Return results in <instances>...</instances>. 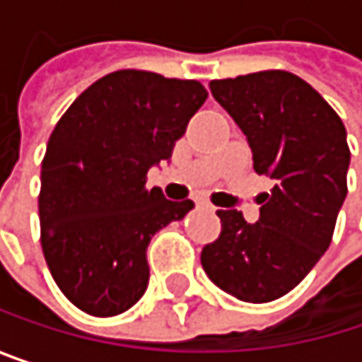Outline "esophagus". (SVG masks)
Masks as SVG:
<instances>
[{
  "label": "esophagus",
  "mask_w": 362,
  "mask_h": 362,
  "mask_svg": "<svg viewBox=\"0 0 362 362\" xmlns=\"http://www.w3.org/2000/svg\"><path fill=\"white\" fill-rule=\"evenodd\" d=\"M199 205H201L203 209H207V211H214V209H216V207H214L211 203H207V201H199Z\"/></svg>",
  "instance_id": "obj_1"
}]
</instances>
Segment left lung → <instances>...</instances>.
<instances>
[{
    "instance_id": "8db88e82",
    "label": "left lung",
    "mask_w": 362,
    "mask_h": 362,
    "mask_svg": "<svg viewBox=\"0 0 362 362\" xmlns=\"http://www.w3.org/2000/svg\"><path fill=\"white\" fill-rule=\"evenodd\" d=\"M247 136L253 170L274 180L259 220L218 209L220 237L205 245L207 276L237 300L264 304L289 293L327 252L348 186L350 148L337 112L304 79L262 71L209 83Z\"/></svg>"
}]
</instances>
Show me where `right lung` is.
Wrapping results in <instances>:
<instances>
[{
    "label": "right lung",
    "mask_w": 362,
    "mask_h": 362,
    "mask_svg": "<svg viewBox=\"0 0 362 362\" xmlns=\"http://www.w3.org/2000/svg\"><path fill=\"white\" fill-rule=\"evenodd\" d=\"M207 90L194 79L115 71L56 123L41 161V250L60 291L92 317H115L146 291V247L192 201H168L146 174L170 161Z\"/></svg>",
    "instance_id": "obj_1"
}]
</instances>
